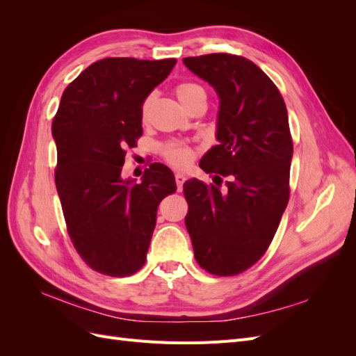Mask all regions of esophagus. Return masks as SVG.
Listing matches in <instances>:
<instances>
[{"label":"esophagus","instance_id":"obj_1","mask_svg":"<svg viewBox=\"0 0 356 356\" xmlns=\"http://www.w3.org/2000/svg\"><path fill=\"white\" fill-rule=\"evenodd\" d=\"M175 181H177V187H178V191H182V186H184L186 182V175L184 174H178L175 175Z\"/></svg>","mask_w":356,"mask_h":356}]
</instances>
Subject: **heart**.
<instances>
[{
  "label": "heart",
  "mask_w": 356,
  "mask_h": 356,
  "mask_svg": "<svg viewBox=\"0 0 356 356\" xmlns=\"http://www.w3.org/2000/svg\"><path fill=\"white\" fill-rule=\"evenodd\" d=\"M175 95L178 101L186 106L187 110H191L193 106L197 104H204L207 102V90L203 89V86L195 81H182L177 84L175 88ZM154 96L148 95L147 98L141 104V118L143 122H147L149 118V113H152V106H153ZM161 153H163V157L169 161L172 166L175 168H187L193 159H195V148H191L187 144L172 141L163 145L161 148Z\"/></svg>",
  "instance_id": "b5f03b06"
}]
</instances>
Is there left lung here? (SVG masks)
<instances>
[{
  "instance_id": "1",
  "label": "left lung",
  "mask_w": 356,
  "mask_h": 356,
  "mask_svg": "<svg viewBox=\"0 0 356 356\" xmlns=\"http://www.w3.org/2000/svg\"><path fill=\"white\" fill-rule=\"evenodd\" d=\"M182 62L220 96V144L199 163L215 175V186L196 178L184 182L186 227L199 266L215 276H234L266 254L288 204L293 138L286 106L250 59L211 53Z\"/></svg>"
}]
</instances>
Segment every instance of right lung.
Listing matches in <instances>:
<instances>
[{
  "label": "right lung",
  "mask_w": 356,
  "mask_h": 356,
  "mask_svg": "<svg viewBox=\"0 0 356 356\" xmlns=\"http://www.w3.org/2000/svg\"><path fill=\"white\" fill-rule=\"evenodd\" d=\"M177 59L105 58L63 90L51 134L55 182L75 251L95 272L131 276L145 264L161 199L177 191L172 170L152 163L141 184L122 178L143 136L141 104Z\"/></svg>",
  "instance_id": "right-lung-1"
}]
</instances>
